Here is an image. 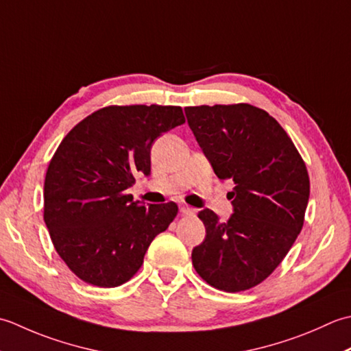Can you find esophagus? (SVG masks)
<instances>
[{
    "label": "esophagus",
    "mask_w": 351,
    "mask_h": 351,
    "mask_svg": "<svg viewBox=\"0 0 351 351\" xmlns=\"http://www.w3.org/2000/svg\"><path fill=\"white\" fill-rule=\"evenodd\" d=\"M180 212L184 213V215H194L195 209L194 207H189L188 204H180Z\"/></svg>",
    "instance_id": "34e87169"
}]
</instances>
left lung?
<instances>
[{
    "instance_id": "obj_1",
    "label": "left lung",
    "mask_w": 351,
    "mask_h": 351,
    "mask_svg": "<svg viewBox=\"0 0 351 351\" xmlns=\"http://www.w3.org/2000/svg\"><path fill=\"white\" fill-rule=\"evenodd\" d=\"M184 113L213 173L234 183L228 221L198 212L206 238L192 250V265L213 288L250 289L280 265L302 232L311 189L306 165L282 125L252 104Z\"/></svg>"
}]
</instances>
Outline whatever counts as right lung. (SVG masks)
Instances as JSON below:
<instances>
[{
    "label": "right lung",
    "instance_id": "1",
    "mask_svg": "<svg viewBox=\"0 0 351 351\" xmlns=\"http://www.w3.org/2000/svg\"><path fill=\"white\" fill-rule=\"evenodd\" d=\"M178 106H109L71 130L48 165L44 219L56 252L83 282L115 288L136 274L176 203L142 206L127 189L152 173L153 142L182 125Z\"/></svg>",
    "mask_w": 351,
    "mask_h": 351
}]
</instances>
